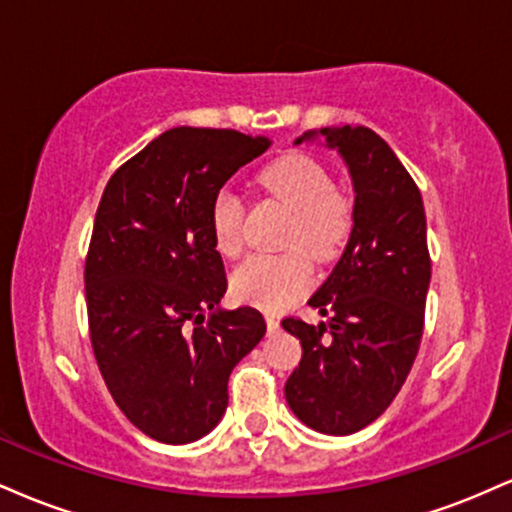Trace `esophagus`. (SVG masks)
Masks as SVG:
<instances>
[{"mask_svg":"<svg viewBox=\"0 0 512 512\" xmlns=\"http://www.w3.org/2000/svg\"><path fill=\"white\" fill-rule=\"evenodd\" d=\"M267 327H269V332L279 330V317H276V315H267Z\"/></svg>","mask_w":512,"mask_h":512,"instance_id":"34e87169","label":"esophagus"}]
</instances>
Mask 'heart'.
<instances>
[{
	"label": "heart",
	"instance_id": "1",
	"mask_svg": "<svg viewBox=\"0 0 512 512\" xmlns=\"http://www.w3.org/2000/svg\"><path fill=\"white\" fill-rule=\"evenodd\" d=\"M260 182L269 195L293 211L281 255H252L231 276L238 301L264 310H279L310 284V260L332 262L342 255L354 233V209L334 192V180L320 163L303 154H291L262 170ZM214 248L223 257H236L243 248V199L233 190H221L209 211Z\"/></svg>",
	"mask_w": 512,
	"mask_h": 512
}]
</instances>
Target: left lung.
<instances>
[{"mask_svg": "<svg viewBox=\"0 0 512 512\" xmlns=\"http://www.w3.org/2000/svg\"><path fill=\"white\" fill-rule=\"evenodd\" d=\"M342 156L354 185V233L310 296L320 325L286 317L303 358L284 395L313 431L349 436L373 424L407 380L424 334L431 257L421 192L395 151L368 127L310 129Z\"/></svg>", "mask_w": 512, "mask_h": 512, "instance_id": "1", "label": "left lung"}]
</instances>
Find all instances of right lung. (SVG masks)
Masks as SVG:
<instances>
[{"mask_svg":"<svg viewBox=\"0 0 512 512\" xmlns=\"http://www.w3.org/2000/svg\"><path fill=\"white\" fill-rule=\"evenodd\" d=\"M272 146L236 129L173 127L105 185L86 257L93 354L139 431L185 445L214 431L228 375L267 332L260 310L221 308L209 211L226 180Z\"/></svg>","mask_w":512,"mask_h":512,"instance_id":"add662e5","label":"right lung"}]
</instances>
